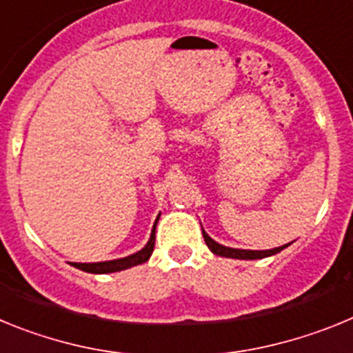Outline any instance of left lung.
I'll return each instance as SVG.
<instances>
[{
  "instance_id": "8db88e82",
  "label": "left lung",
  "mask_w": 353,
  "mask_h": 353,
  "mask_svg": "<svg viewBox=\"0 0 353 353\" xmlns=\"http://www.w3.org/2000/svg\"><path fill=\"white\" fill-rule=\"evenodd\" d=\"M203 239H205V244L208 245L214 254L217 256H226V258H236V260H260V258H267V256H272L276 252L283 251L286 245L283 248H274V249H267V251H248V249H233V248H226V245H221L217 244L215 240H212L207 233L203 232Z\"/></svg>"
}]
</instances>
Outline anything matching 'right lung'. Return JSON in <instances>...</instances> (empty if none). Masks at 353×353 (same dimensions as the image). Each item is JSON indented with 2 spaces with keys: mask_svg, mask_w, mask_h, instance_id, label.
Instances as JSON below:
<instances>
[{
  "mask_svg": "<svg viewBox=\"0 0 353 353\" xmlns=\"http://www.w3.org/2000/svg\"><path fill=\"white\" fill-rule=\"evenodd\" d=\"M157 221H155V226H157ZM155 226L154 230H152V236H150L148 244H146L139 252L132 254V256L120 258V260H113V261H101V263H72V265L77 267L79 270H84V272L109 274V272H118V270L130 269V267H134V265L145 263V261H148V258L152 256V252H154Z\"/></svg>",
  "mask_w": 353,
  "mask_h": 353,
  "instance_id": "obj_1",
  "label": "right lung"
}]
</instances>
